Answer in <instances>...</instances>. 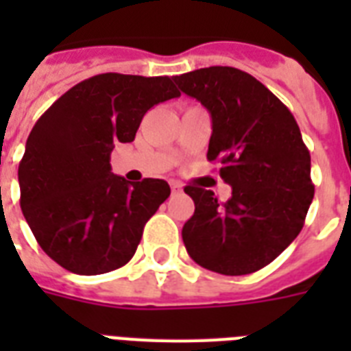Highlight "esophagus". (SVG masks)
I'll list each match as a JSON object with an SVG mask.
<instances>
[{
	"label": "esophagus",
	"mask_w": 351,
	"mask_h": 351,
	"mask_svg": "<svg viewBox=\"0 0 351 351\" xmlns=\"http://www.w3.org/2000/svg\"><path fill=\"white\" fill-rule=\"evenodd\" d=\"M171 191L175 193V195H176V193H180L182 191V186H180V184H178V182H171Z\"/></svg>",
	"instance_id": "1"
}]
</instances>
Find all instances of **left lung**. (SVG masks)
<instances>
[{"instance_id":"1","label":"left lung","mask_w":351,"mask_h":351,"mask_svg":"<svg viewBox=\"0 0 351 351\" xmlns=\"http://www.w3.org/2000/svg\"><path fill=\"white\" fill-rule=\"evenodd\" d=\"M186 95L211 114L208 160L233 187L228 202L186 186L195 213L182 230L198 266L247 275L273 262L300 233L310 204V151L289 109L251 74L208 67L176 76Z\"/></svg>"}]
</instances>
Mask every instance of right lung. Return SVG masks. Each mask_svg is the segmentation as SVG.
Masks as SVG:
<instances>
[{"instance_id":"add662e5","label":"right lung","mask_w":351,"mask_h":351,"mask_svg":"<svg viewBox=\"0 0 351 351\" xmlns=\"http://www.w3.org/2000/svg\"><path fill=\"white\" fill-rule=\"evenodd\" d=\"M180 96L167 76L106 73L60 96L32 127L19 162V206L38 244L78 275L125 266L169 184L112 175L114 143L132 142L143 114Z\"/></svg>"}]
</instances>
